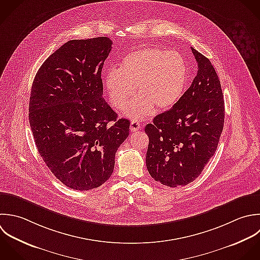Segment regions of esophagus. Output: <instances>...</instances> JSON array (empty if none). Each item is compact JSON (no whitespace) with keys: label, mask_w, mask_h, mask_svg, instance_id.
<instances>
[{"label":"esophagus","mask_w":260,"mask_h":260,"mask_svg":"<svg viewBox=\"0 0 260 260\" xmlns=\"http://www.w3.org/2000/svg\"><path fill=\"white\" fill-rule=\"evenodd\" d=\"M129 128H131L132 132H137V131L141 129V123H140L139 121H137V120H133V121L131 122Z\"/></svg>","instance_id":"34e87169"}]
</instances>
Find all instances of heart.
<instances>
[{
    "mask_svg": "<svg viewBox=\"0 0 260 260\" xmlns=\"http://www.w3.org/2000/svg\"><path fill=\"white\" fill-rule=\"evenodd\" d=\"M188 79L187 64L175 50L143 47L120 61L119 69L109 70L104 77L109 100L117 110L128 105L125 115L141 119L151 115L155 106L168 109L178 102Z\"/></svg>",
    "mask_w": 260,
    "mask_h": 260,
    "instance_id": "1",
    "label": "heart"
}]
</instances>
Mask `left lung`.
<instances>
[{
	"label": "left lung",
	"instance_id": "left-lung-1",
	"mask_svg": "<svg viewBox=\"0 0 260 260\" xmlns=\"http://www.w3.org/2000/svg\"><path fill=\"white\" fill-rule=\"evenodd\" d=\"M198 75L169 110L145 127L146 164L163 185L176 187L197 179L216 153L224 127L225 103L219 77L208 57L191 47Z\"/></svg>",
	"mask_w": 260,
	"mask_h": 260
}]
</instances>
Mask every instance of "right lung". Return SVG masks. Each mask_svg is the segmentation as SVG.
<instances>
[{
    "label": "right lung",
    "mask_w": 260,
    "mask_h": 260,
    "mask_svg": "<svg viewBox=\"0 0 260 260\" xmlns=\"http://www.w3.org/2000/svg\"><path fill=\"white\" fill-rule=\"evenodd\" d=\"M105 36L74 39L56 49L34 78L29 123L37 150L66 186L89 190L112 174L129 120L103 98L101 71L111 50Z\"/></svg>",
    "instance_id": "add662e5"
}]
</instances>
